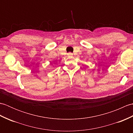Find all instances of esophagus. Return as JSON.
<instances>
[{
	"label": "esophagus",
	"mask_w": 133,
	"mask_h": 133,
	"mask_svg": "<svg viewBox=\"0 0 133 133\" xmlns=\"http://www.w3.org/2000/svg\"><path fill=\"white\" fill-rule=\"evenodd\" d=\"M68 55H69V56H72V54L71 53V52H70V53H69Z\"/></svg>",
	"instance_id": "1"
}]
</instances>
